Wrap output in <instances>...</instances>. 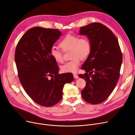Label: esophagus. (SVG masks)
<instances>
[{
    "mask_svg": "<svg viewBox=\"0 0 135 135\" xmlns=\"http://www.w3.org/2000/svg\"><path fill=\"white\" fill-rule=\"evenodd\" d=\"M73 76H74V78L75 79H78V78H79V76H78V75L77 74H73Z\"/></svg>",
    "mask_w": 135,
    "mask_h": 135,
    "instance_id": "34e87169",
    "label": "esophagus"
}]
</instances>
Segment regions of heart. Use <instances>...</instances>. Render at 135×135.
<instances>
[{"mask_svg": "<svg viewBox=\"0 0 135 135\" xmlns=\"http://www.w3.org/2000/svg\"><path fill=\"white\" fill-rule=\"evenodd\" d=\"M60 46L64 52L70 51L72 60L61 67L64 73H75L80 64L81 59L84 60L89 55L91 45L90 41L86 38H80L79 37L70 34H67L60 42ZM50 55L52 59L59 63L63 62L62 52L55 47L50 49Z\"/></svg>", "mask_w": 135, "mask_h": 135, "instance_id": "b5f03b06", "label": "heart"}]
</instances>
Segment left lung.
Listing matches in <instances>:
<instances>
[{"label":"left lung","instance_id":"1","mask_svg":"<svg viewBox=\"0 0 135 135\" xmlns=\"http://www.w3.org/2000/svg\"><path fill=\"white\" fill-rule=\"evenodd\" d=\"M79 34L86 35L91 45L81 68L86 73L78 75L86 81L81 96L89 103H101L111 94L119 80L123 61L121 50L115 35L100 23L81 27Z\"/></svg>","mask_w":135,"mask_h":135}]
</instances>
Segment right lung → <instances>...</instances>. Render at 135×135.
I'll list each match as a JSON object with an SVG mask.
<instances>
[{"instance_id":"obj_1","label":"right lung","mask_w":135,"mask_h":135,"mask_svg":"<svg viewBox=\"0 0 135 135\" xmlns=\"http://www.w3.org/2000/svg\"><path fill=\"white\" fill-rule=\"evenodd\" d=\"M61 35L58 30L33 27L20 39L16 48L20 81L28 95L44 107L57 103L64 85L74 80L72 73L59 74L57 64L50 55V49Z\"/></svg>"}]
</instances>
